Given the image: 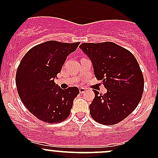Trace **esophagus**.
Here are the masks:
<instances>
[{
  "instance_id": "34e87169",
  "label": "esophagus",
  "mask_w": 158,
  "mask_h": 158,
  "mask_svg": "<svg viewBox=\"0 0 158 158\" xmlns=\"http://www.w3.org/2000/svg\"><path fill=\"white\" fill-rule=\"evenodd\" d=\"M85 92H86V89H85V88H80V89H79V92H80V94L85 93Z\"/></svg>"
}]
</instances>
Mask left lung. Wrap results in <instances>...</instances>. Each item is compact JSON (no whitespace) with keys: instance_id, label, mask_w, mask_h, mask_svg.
<instances>
[{"instance_id":"1","label":"left lung","mask_w":158,"mask_h":158,"mask_svg":"<svg viewBox=\"0 0 158 158\" xmlns=\"http://www.w3.org/2000/svg\"><path fill=\"white\" fill-rule=\"evenodd\" d=\"M79 48L89 57L95 77L107 89L104 95L95 91L90 114L106 125L118 123L138 106L144 91V77L135 56L112 42L82 44Z\"/></svg>"}]
</instances>
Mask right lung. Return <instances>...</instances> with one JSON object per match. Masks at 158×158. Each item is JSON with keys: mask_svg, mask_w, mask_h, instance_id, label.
<instances>
[{"mask_svg": "<svg viewBox=\"0 0 158 158\" xmlns=\"http://www.w3.org/2000/svg\"><path fill=\"white\" fill-rule=\"evenodd\" d=\"M79 43L49 40L35 46L25 54L16 73V85L22 102L38 119L58 123L69 115L79 89L60 88L54 80L66 58Z\"/></svg>", "mask_w": 158, "mask_h": 158, "instance_id": "right-lung-1", "label": "right lung"}]
</instances>
